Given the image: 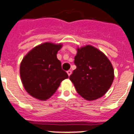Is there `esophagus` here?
I'll return each mask as SVG.
<instances>
[{
  "mask_svg": "<svg viewBox=\"0 0 134 134\" xmlns=\"http://www.w3.org/2000/svg\"><path fill=\"white\" fill-rule=\"evenodd\" d=\"M67 74H68V75L70 76L71 75V73H72V71H71V70H69V71H67Z\"/></svg>",
  "mask_w": 134,
  "mask_h": 134,
  "instance_id": "34e87169",
  "label": "esophagus"
}]
</instances>
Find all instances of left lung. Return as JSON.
<instances>
[{
	"label": "left lung",
	"instance_id": "obj_1",
	"mask_svg": "<svg viewBox=\"0 0 134 134\" xmlns=\"http://www.w3.org/2000/svg\"><path fill=\"white\" fill-rule=\"evenodd\" d=\"M74 63L77 69L69 79L77 92L87 100L104 95L114 78V69L108 57L90 45L77 48Z\"/></svg>",
	"mask_w": 134,
	"mask_h": 134
}]
</instances>
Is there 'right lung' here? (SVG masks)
I'll use <instances>...</instances> for the list:
<instances>
[{"label":"right lung","instance_id":"1","mask_svg":"<svg viewBox=\"0 0 134 134\" xmlns=\"http://www.w3.org/2000/svg\"><path fill=\"white\" fill-rule=\"evenodd\" d=\"M61 47V43L46 42L32 49L22 59L20 67L21 80L32 97L40 100L48 99L61 81L69 77L57 58Z\"/></svg>","mask_w":134,"mask_h":134}]
</instances>
